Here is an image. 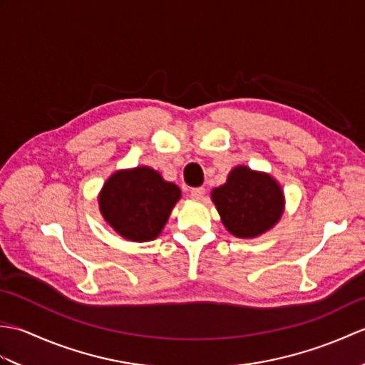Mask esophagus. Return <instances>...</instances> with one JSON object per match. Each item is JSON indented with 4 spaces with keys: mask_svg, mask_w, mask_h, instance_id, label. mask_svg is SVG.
<instances>
[{
    "mask_svg": "<svg viewBox=\"0 0 365 365\" xmlns=\"http://www.w3.org/2000/svg\"><path fill=\"white\" fill-rule=\"evenodd\" d=\"M204 195H205V188H202V187L192 188V190L190 191V196H191L192 199H202Z\"/></svg>",
    "mask_w": 365,
    "mask_h": 365,
    "instance_id": "esophagus-1",
    "label": "esophagus"
}]
</instances>
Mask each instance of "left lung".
Returning a JSON list of instances; mask_svg holds the SVG:
<instances>
[{"instance_id": "1", "label": "left lung", "mask_w": 365, "mask_h": 365, "mask_svg": "<svg viewBox=\"0 0 365 365\" xmlns=\"http://www.w3.org/2000/svg\"><path fill=\"white\" fill-rule=\"evenodd\" d=\"M216 210L232 235L252 238L267 232L281 218V187L267 174L246 166L235 168L227 182L212 191Z\"/></svg>"}]
</instances>
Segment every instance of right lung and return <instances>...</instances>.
I'll return each instance as SVG.
<instances>
[{
    "label": "right lung",
    "mask_w": 365,
    "mask_h": 365,
    "mask_svg": "<svg viewBox=\"0 0 365 365\" xmlns=\"http://www.w3.org/2000/svg\"><path fill=\"white\" fill-rule=\"evenodd\" d=\"M178 199L177 185L163 180L157 170L141 166L108 178L98 204L103 218L123 238L149 242L160 235Z\"/></svg>",
    "instance_id": "obj_1"
}]
</instances>
